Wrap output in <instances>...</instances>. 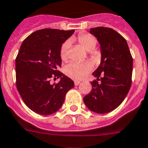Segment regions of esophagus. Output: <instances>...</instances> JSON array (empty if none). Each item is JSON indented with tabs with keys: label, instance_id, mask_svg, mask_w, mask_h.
<instances>
[{
	"label": "esophagus",
	"instance_id": "1",
	"mask_svg": "<svg viewBox=\"0 0 148 148\" xmlns=\"http://www.w3.org/2000/svg\"><path fill=\"white\" fill-rule=\"evenodd\" d=\"M80 83H81L80 81H74V84H75V85H76V86L77 85H79Z\"/></svg>",
	"mask_w": 148,
	"mask_h": 148
}]
</instances>
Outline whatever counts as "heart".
<instances>
[{"mask_svg": "<svg viewBox=\"0 0 148 148\" xmlns=\"http://www.w3.org/2000/svg\"><path fill=\"white\" fill-rule=\"evenodd\" d=\"M72 40L76 41L80 46L86 51L91 52L95 50L97 45V40L95 36L91 34H81ZM69 47V42L66 41L63 44L60 48V57L63 60L67 58V53ZM95 57H97V52H93ZM91 66L86 63H78V62H70L67 63L64 67V73L66 75L73 79H82L91 71Z\"/></svg>", "mask_w": 148, "mask_h": 148, "instance_id": "obj_1", "label": "heart"}]
</instances>
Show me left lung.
Returning a JSON list of instances; mask_svg holds the SVG:
<instances>
[{"mask_svg":"<svg viewBox=\"0 0 148 148\" xmlns=\"http://www.w3.org/2000/svg\"><path fill=\"white\" fill-rule=\"evenodd\" d=\"M90 33L101 45V61L92 73L97 79L83 101L90 110L107 113L119 107L131 88L133 59L126 40L114 29L92 28Z\"/></svg>","mask_w":148,"mask_h":148,"instance_id":"8db88e82","label":"left lung"}]
</instances>
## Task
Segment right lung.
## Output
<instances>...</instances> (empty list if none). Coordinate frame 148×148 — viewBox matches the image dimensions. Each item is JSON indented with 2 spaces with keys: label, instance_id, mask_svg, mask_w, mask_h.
Listing matches in <instances>:
<instances>
[{
  "label": "right lung",
  "instance_id": "1",
  "mask_svg": "<svg viewBox=\"0 0 148 148\" xmlns=\"http://www.w3.org/2000/svg\"><path fill=\"white\" fill-rule=\"evenodd\" d=\"M74 32L41 29L22 43L16 58V83L24 103L35 113L47 116L59 110L67 91L74 87L73 80L58 70L62 44ZM53 77L61 80L52 84Z\"/></svg>",
  "mask_w": 148,
  "mask_h": 148
}]
</instances>
